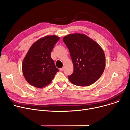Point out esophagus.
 Returning <instances> with one entry per match:
<instances>
[{
	"instance_id": "1",
	"label": "esophagus",
	"mask_w": 130,
	"mask_h": 130,
	"mask_svg": "<svg viewBox=\"0 0 130 130\" xmlns=\"http://www.w3.org/2000/svg\"><path fill=\"white\" fill-rule=\"evenodd\" d=\"M64 67H62V68H60V69H59V70H60V71H63L64 70Z\"/></svg>"
}]
</instances>
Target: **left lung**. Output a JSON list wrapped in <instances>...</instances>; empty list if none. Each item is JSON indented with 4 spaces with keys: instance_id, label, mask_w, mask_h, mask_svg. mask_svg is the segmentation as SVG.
Masks as SVG:
<instances>
[{
    "instance_id": "8db88e82",
    "label": "left lung",
    "mask_w": 130,
    "mask_h": 130,
    "mask_svg": "<svg viewBox=\"0 0 130 130\" xmlns=\"http://www.w3.org/2000/svg\"><path fill=\"white\" fill-rule=\"evenodd\" d=\"M72 58L74 71L69 76L71 82L79 86H89L98 80L105 67L103 49L84 34H69L63 38Z\"/></svg>"
}]
</instances>
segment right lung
Masks as SVG:
<instances>
[{
  "label": "right lung",
  "instance_id": "1",
  "mask_svg": "<svg viewBox=\"0 0 130 130\" xmlns=\"http://www.w3.org/2000/svg\"><path fill=\"white\" fill-rule=\"evenodd\" d=\"M60 37L48 35L34 43L27 52L22 63L24 76L30 85L42 88L49 85L58 72L51 53Z\"/></svg>",
  "mask_w": 130,
  "mask_h": 130
}]
</instances>
